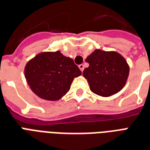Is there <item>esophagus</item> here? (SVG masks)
Masks as SVG:
<instances>
[{
	"label": "esophagus",
	"mask_w": 150,
	"mask_h": 150,
	"mask_svg": "<svg viewBox=\"0 0 150 150\" xmlns=\"http://www.w3.org/2000/svg\"><path fill=\"white\" fill-rule=\"evenodd\" d=\"M79 69H81V71H83V69H84V67H83V65H82V64L79 65Z\"/></svg>",
	"instance_id": "1"
}]
</instances>
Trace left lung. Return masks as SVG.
I'll list each match as a JSON object with an SVG mask.
<instances>
[{
    "instance_id": "obj_1",
    "label": "left lung",
    "mask_w": 150,
    "mask_h": 150,
    "mask_svg": "<svg viewBox=\"0 0 150 150\" xmlns=\"http://www.w3.org/2000/svg\"><path fill=\"white\" fill-rule=\"evenodd\" d=\"M85 61L89 67L83 71L93 93L109 97L119 92L127 82L129 66L125 59L116 52L95 50Z\"/></svg>"
}]
</instances>
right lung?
Instances as JSON below:
<instances>
[{
    "instance_id": "right-lung-1",
    "label": "right lung",
    "mask_w": 150,
    "mask_h": 150,
    "mask_svg": "<svg viewBox=\"0 0 150 150\" xmlns=\"http://www.w3.org/2000/svg\"><path fill=\"white\" fill-rule=\"evenodd\" d=\"M25 77L33 93L42 99L57 101L69 91L81 71L74 60L60 51L41 52L25 67Z\"/></svg>"
}]
</instances>
